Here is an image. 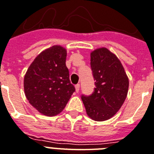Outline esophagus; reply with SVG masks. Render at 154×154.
Masks as SVG:
<instances>
[{
    "instance_id": "1",
    "label": "esophagus",
    "mask_w": 154,
    "mask_h": 154,
    "mask_svg": "<svg viewBox=\"0 0 154 154\" xmlns=\"http://www.w3.org/2000/svg\"><path fill=\"white\" fill-rule=\"evenodd\" d=\"M75 91L77 93L79 91V87H80V85L79 84H76L75 86Z\"/></svg>"
}]
</instances>
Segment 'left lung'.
<instances>
[{
    "label": "left lung",
    "instance_id": "1",
    "mask_svg": "<svg viewBox=\"0 0 154 154\" xmlns=\"http://www.w3.org/2000/svg\"><path fill=\"white\" fill-rule=\"evenodd\" d=\"M91 66L96 87L90 96L82 95V101L89 117L105 121L112 117L124 104L129 80L120 60L106 48L91 53Z\"/></svg>",
    "mask_w": 154,
    "mask_h": 154
}]
</instances>
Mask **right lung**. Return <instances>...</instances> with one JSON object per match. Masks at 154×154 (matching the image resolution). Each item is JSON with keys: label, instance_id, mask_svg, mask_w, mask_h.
<instances>
[{"label": "right lung", "instance_id": "obj_1", "mask_svg": "<svg viewBox=\"0 0 154 154\" xmlns=\"http://www.w3.org/2000/svg\"><path fill=\"white\" fill-rule=\"evenodd\" d=\"M67 50L53 45L38 55L24 76V92L29 103L41 114L60 113L75 92L66 66Z\"/></svg>", "mask_w": 154, "mask_h": 154}]
</instances>
